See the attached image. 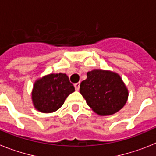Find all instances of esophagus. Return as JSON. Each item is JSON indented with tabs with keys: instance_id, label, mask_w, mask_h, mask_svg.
<instances>
[{
	"instance_id": "esophagus-1",
	"label": "esophagus",
	"mask_w": 156,
	"mask_h": 156,
	"mask_svg": "<svg viewBox=\"0 0 156 156\" xmlns=\"http://www.w3.org/2000/svg\"><path fill=\"white\" fill-rule=\"evenodd\" d=\"M74 88H75V89H76L77 91H78V90H79V88H80V82H77V83L74 84Z\"/></svg>"
}]
</instances>
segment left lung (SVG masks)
<instances>
[{"mask_svg":"<svg viewBox=\"0 0 156 156\" xmlns=\"http://www.w3.org/2000/svg\"><path fill=\"white\" fill-rule=\"evenodd\" d=\"M80 93L90 108L100 115H110L123 108L128 90L119 74L112 71L93 70L81 82Z\"/></svg>","mask_w":156,"mask_h":156,"instance_id":"1","label":"left lung"}]
</instances>
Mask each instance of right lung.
Instances as JSON below:
<instances>
[{"instance_id": "obj_1", "label": "right lung", "mask_w": 156, "mask_h": 156, "mask_svg": "<svg viewBox=\"0 0 156 156\" xmlns=\"http://www.w3.org/2000/svg\"><path fill=\"white\" fill-rule=\"evenodd\" d=\"M74 91V86L66 74H51L35 82L32 100L39 112L51 113L58 110Z\"/></svg>"}]
</instances>
